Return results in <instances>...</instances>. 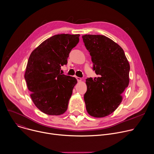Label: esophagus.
<instances>
[{
  "label": "esophagus",
  "mask_w": 154,
  "mask_h": 154,
  "mask_svg": "<svg viewBox=\"0 0 154 154\" xmlns=\"http://www.w3.org/2000/svg\"><path fill=\"white\" fill-rule=\"evenodd\" d=\"M75 78H76V79H77V82H80V81L82 80V79H81L80 77H75Z\"/></svg>",
  "instance_id": "1"
}]
</instances>
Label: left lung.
<instances>
[{"instance_id":"1","label":"left lung","mask_w":154,"mask_h":154,"mask_svg":"<svg viewBox=\"0 0 154 154\" xmlns=\"http://www.w3.org/2000/svg\"><path fill=\"white\" fill-rule=\"evenodd\" d=\"M90 53L92 69L99 77L86 80L84 100L88 113L94 117L109 116L119 106L129 82L130 65L123 49L102 35H82Z\"/></svg>"}]
</instances>
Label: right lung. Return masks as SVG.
Returning a JSON list of instances; mask_svg holds the SVG:
<instances>
[{"instance_id":"obj_1","label":"right lung","mask_w":154,"mask_h":154,"mask_svg":"<svg viewBox=\"0 0 154 154\" xmlns=\"http://www.w3.org/2000/svg\"><path fill=\"white\" fill-rule=\"evenodd\" d=\"M79 34H61L43 42L31 53L25 79L35 106L50 116L63 114L77 81L62 74L61 66L66 65L69 54L79 42Z\"/></svg>"}]
</instances>
